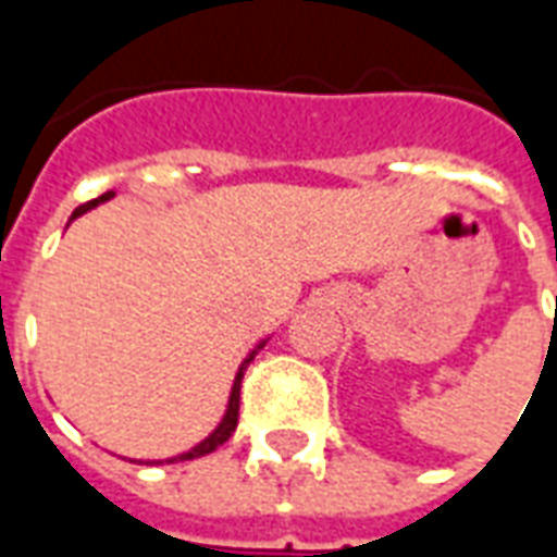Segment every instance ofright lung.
<instances>
[{
  "label": "right lung",
  "instance_id": "obj_1",
  "mask_svg": "<svg viewBox=\"0 0 557 557\" xmlns=\"http://www.w3.org/2000/svg\"><path fill=\"white\" fill-rule=\"evenodd\" d=\"M113 190H107L103 196H98V199H91V202H86V206H79L74 214H71V220H77L79 214H86V211H91L95 206H101V202H107V199H113ZM268 339H262L259 346H256L247 358H244V363L238 367V373H235V382H232V391H230V406H226V414H223V420L218 423V430L211 432L208 438H202V442L196 444V447H190L187 454H178V456H172V459H166V462H184V459H196V456H206L211 454V450H218L220 444L223 442H230V435L235 432V426H238V399H242V379H244V370L250 367V361L256 358V351L262 349L265 346Z\"/></svg>",
  "mask_w": 557,
  "mask_h": 557
}]
</instances>
